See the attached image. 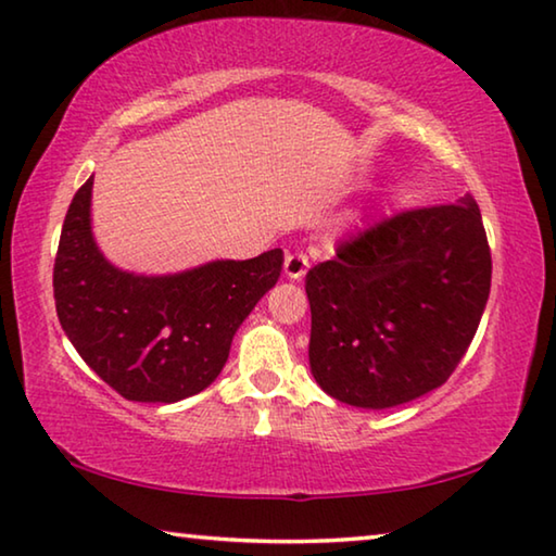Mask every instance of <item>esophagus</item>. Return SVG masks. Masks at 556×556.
<instances>
[{
	"label": "esophagus",
	"instance_id": "1",
	"mask_svg": "<svg viewBox=\"0 0 556 556\" xmlns=\"http://www.w3.org/2000/svg\"><path fill=\"white\" fill-rule=\"evenodd\" d=\"M306 269H309V260H306V254H299V252L287 254V260H285V275H287L289 279L299 281V279H302V277L306 275Z\"/></svg>",
	"mask_w": 556,
	"mask_h": 556
}]
</instances>
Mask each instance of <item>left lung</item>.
<instances>
[{
	"mask_svg": "<svg viewBox=\"0 0 556 556\" xmlns=\"http://www.w3.org/2000/svg\"><path fill=\"white\" fill-rule=\"evenodd\" d=\"M492 260L472 195L401 213L306 275L309 366L324 393L383 410L443 386L490 296Z\"/></svg>",
	"mask_w": 556,
	"mask_h": 556,
	"instance_id": "8db88e82",
	"label": "left lung"
}]
</instances>
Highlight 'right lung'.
Masks as SVG:
<instances>
[{
    "instance_id": "obj_1",
    "label": "right lung",
    "mask_w": 556,
    "mask_h": 556,
    "mask_svg": "<svg viewBox=\"0 0 556 556\" xmlns=\"http://www.w3.org/2000/svg\"><path fill=\"white\" fill-rule=\"evenodd\" d=\"M88 178L68 205L54 264L61 329L123 399L178 403L227 364L237 329L277 285L281 250L215 260L175 275H136L105 260L91 230Z\"/></svg>"
}]
</instances>
